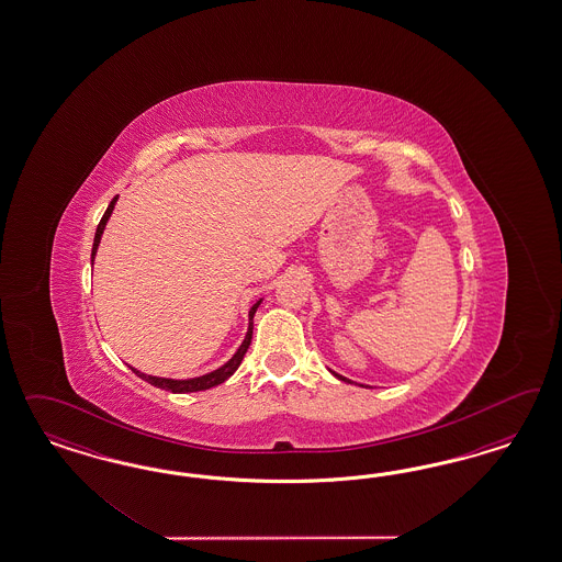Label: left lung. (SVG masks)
Masks as SVG:
<instances>
[{
    "label": "left lung",
    "mask_w": 562,
    "mask_h": 562,
    "mask_svg": "<svg viewBox=\"0 0 562 562\" xmlns=\"http://www.w3.org/2000/svg\"><path fill=\"white\" fill-rule=\"evenodd\" d=\"M331 373H334V371H331ZM336 374V376H338V379H341V381H348V383H352V381H350V379H346V376H341V374H338V373H334Z\"/></svg>",
    "instance_id": "1"
}]
</instances>
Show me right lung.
<instances>
[{"mask_svg": "<svg viewBox=\"0 0 562 562\" xmlns=\"http://www.w3.org/2000/svg\"><path fill=\"white\" fill-rule=\"evenodd\" d=\"M117 204V198H113L111 200V204L106 207V212L102 214L101 222H99V226H97V235H94V245H92V256H90V261L94 263V256H97V249H99V243H101L102 231H104V226H106V221L111 218V214H113V207ZM261 305V299L257 301L256 305L249 308V329H247V336H245V340L243 344L238 346L237 352L233 355V358L228 360V362H224L221 369H216V371H212V373L202 374V376H193V379H167V376H153V374L142 373V371H137L134 367H130L134 373L139 376V379H144V381H148L150 385L154 387H160V390H167V392L172 393H189V392H204V390H210V387H216V385H221L224 383L231 374L235 373L238 369V364H240V360L245 357V352H247V348H249V344H251V336H254V315H256L257 306Z\"/></svg>", "mask_w": 562, "mask_h": 562, "instance_id": "add662e5", "label": "right lung"}]
</instances>
